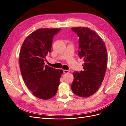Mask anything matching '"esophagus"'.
Here are the masks:
<instances>
[{"label": "esophagus", "instance_id": "obj_1", "mask_svg": "<svg viewBox=\"0 0 126 126\" xmlns=\"http://www.w3.org/2000/svg\"><path fill=\"white\" fill-rule=\"evenodd\" d=\"M63 72L64 74H68L69 72V70H63Z\"/></svg>", "mask_w": 126, "mask_h": 126}]
</instances>
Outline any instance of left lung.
Segmentation results:
<instances>
[{
    "label": "left lung",
    "mask_w": 126,
    "mask_h": 126,
    "mask_svg": "<svg viewBox=\"0 0 126 126\" xmlns=\"http://www.w3.org/2000/svg\"><path fill=\"white\" fill-rule=\"evenodd\" d=\"M79 37L78 55L83 59V71L72 73L71 88L80 97L95 94L101 86L107 67L108 55L105 44L96 32L88 28H72Z\"/></svg>",
    "instance_id": "obj_1"
}]
</instances>
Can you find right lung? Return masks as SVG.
Masks as SVG:
<instances>
[{"instance_id":"obj_1","label":"right lung","mask_w":126,"mask_h":126,"mask_svg":"<svg viewBox=\"0 0 126 126\" xmlns=\"http://www.w3.org/2000/svg\"><path fill=\"white\" fill-rule=\"evenodd\" d=\"M60 29H39L25 38L19 53V64L23 81L33 95L48 100L56 94L62 70L44 65L51 52L52 39Z\"/></svg>"}]
</instances>
